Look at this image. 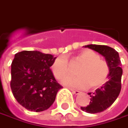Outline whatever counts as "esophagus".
I'll return each instance as SVG.
<instances>
[{
    "mask_svg": "<svg viewBox=\"0 0 128 128\" xmlns=\"http://www.w3.org/2000/svg\"><path fill=\"white\" fill-rule=\"evenodd\" d=\"M71 91H72V92L73 94H79L80 93V92H79V91H78V90H73V89H71Z\"/></svg>",
    "mask_w": 128,
    "mask_h": 128,
    "instance_id": "1",
    "label": "esophagus"
}]
</instances>
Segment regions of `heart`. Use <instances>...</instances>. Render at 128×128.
Returning <instances> with one entry per match:
<instances>
[{"mask_svg":"<svg viewBox=\"0 0 128 128\" xmlns=\"http://www.w3.org/2000/svg\"><path fill=\"white\" fill-rule=\"evenodd\" d=\"M75 60L82 63L77 70L78 76L64 79V84L78 88H86L89 86L97 88L108 80L110 72L109 66L106 61L100 58L98 53L85 49L76 56ZM52 71L58 80L69 76L70 66L67 58L64 56L57 57L52 64Z\"/></svg>","mask_w":128,"mask_h":128,"instance_id":"obj_1","label":"heart"}]
</instances>
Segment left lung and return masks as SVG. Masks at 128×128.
Masks as SVG:
<instances>
[{"mask_svg":"<svg viewBox=\"0 0 128 128\" xmlns=\"http://www.w3.org/2000/svg\"><path fill=\"white\" fill-rule=\"evenodd\" d=\"M85 48L92 49L104 56L110 69L108 80L102 86L97 88L92 94L88 93L91 97L89 105L86 107H80L82 110L87 113L96 114L107 109L118 98L121 91L122 64L118 52L110 47L88 44Z\"/></svg>","mask_w":128,"mask_h":128,"instance_id":"left-lung-1","label":"left lung"}]
</instances>
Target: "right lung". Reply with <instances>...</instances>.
Returning a JSON list of instances; mask_svg holds the SVG:
<instances>
[{
	"label": "right lung",
	"instance_id": "1",
	"mask_svg": "<svg viewBox=\"0 0 128 128\" xmlns=\"http://www.w3.org/2000/svg\"><path fill=\"white\" fill-rule=\"evenodd\" d=\"M56 58L51 54L36 50L15 54L12 63L10 85L14 98L27 110H47L62 88L50 70Z\"/></svg>",
	"mask_w": 128,
	"mask_h": 128
}]
</instances>
